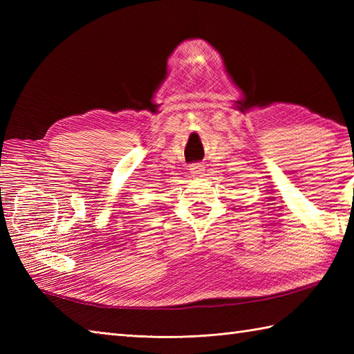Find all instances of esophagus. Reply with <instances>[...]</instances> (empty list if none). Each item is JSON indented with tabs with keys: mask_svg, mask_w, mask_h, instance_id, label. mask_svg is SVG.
<instances>
[{
	"mask_svg": "<svg viewBox=\"0 0 354 354\" xmlns=\"http://www.w3.org/2000/svg\"><path fill=\"white\" fill-rule=\"evenodd\" d=\"M205 171V167L202 164H192L190 165V173L193 176H202Z\"/></svg>",
	"mask_w": 354,
	"mask_h": 354,
	"instance_id": "esophagus-1",
	"label": "esophagus"
}]
</instances>
